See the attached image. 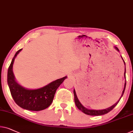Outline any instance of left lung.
Listing matches in <instances>:
<instances>
[{"label":"left lung","instance_id":"8db88e82","mask_svg":"<svg viewBox=\"0 0 133 133\" xmlns=\"http://www.w3.org/2000/svg\"><path fill=\"white\" fill-rule=\"evenodd\" d=\"M115 48L116 50L118 51H119L118 48L116 46H115ZM121 58L122 59V60L124 61V65H125V72H124V77L125 78V72H126V70H125V63L124 60H123V58H122V57L121 56ZM125 87H126V78H125V84H124V90L122 91V94H121V96L120 98L118 100V102L116 103H115L114 105H112V106L109 107V108H106V109H102V110H94V109H87L86 108H85V107L83 106V105L81 103V102H79V99L78 98V97L76 96V91H75V90L74 89L73 90V93H74V99H75V104H76V106H77V108H78L79 110L82 111V112H84L85 114H87V115H91V116H99V115H104V114H108V112H109L110 111L112 110L113 109H114L116 105L118 104V103L119 102L120 99L121 98V97L123 96L124 91H125Z\"/></svg>","mask_w":133,"mask_h":133}]
</instances>
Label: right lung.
I'll list each match as a JSON object with an SVG mask.
<instances>
[{
	"label": "right lung",
	"instance_id": "right-lung-1",
	"mask_svg": "<svg viewBox=\"0 0 133 133\" xmlns=\"http://www.w3.org/2000/svg\"><path fill=\"white\" fill-rule=\"evenodd\" d=\"M23 49L15 53L8 70V84L14 100L24 109L31 111L44 110L52 103L56 90L67 76L52 81L46 85L37 89H28L19 85L13 73L15 58Z\"/></svg>",
	"mask_w": 133,
	"mask_h": 133
}]
</instances>
